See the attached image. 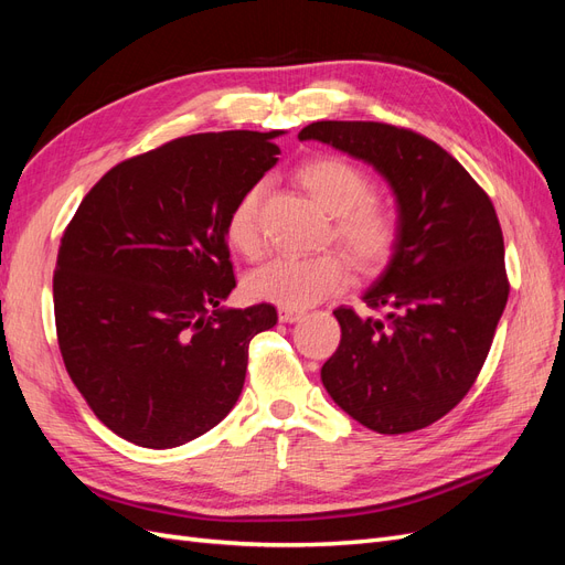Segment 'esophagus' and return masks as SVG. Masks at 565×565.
Listing matches in <instances>:
<instances>
[{
	"instance_id": "1",
	"label": "esophagus",
	"mask_w": 565,
	"mask_h": 565,
	"mask_svg": "<svg viewBox=\"0 0 565 565\" xmlns=\"http://www.w3.org/2000/svg\"><path fill=\"white\" fill-rule=\"evenodd\" d=\"M278 318H280V322H297V320L303 318V311H299V309H280Z\"/></svg>"
}]
</instances>
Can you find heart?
<instances>
[{
    "label": "heart",
    "mask_w": 565,
    "mask_h": 565,
    "mask_svg": "<svg viewBox=\"0 0 565 565\" xmlns=\"http://www.w3.org/2000/svg\"><path fill=\"white\" fill-rule=\"evenodd\" d=\"M297 181L320 207L334 216L332 235L344 245L355 266L380 270L398 245V221L374 198V183L361 167L344 158H313L297 169ZM262 185L254 183L237 195L226 216V241L254 259L262 252L259 231ZM351 280V262L337 249L311 256L280 254L256 266L245 278V292L254 301L306 309L341 292Z\"/></svg>",
    "instance_id": "obj_1"
}]
</instances>
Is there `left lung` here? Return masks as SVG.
I'll list each match as a JSON object with an SVG mask.
<instances>
[{
    "instance_id": "obj_1",
    "label": "left lung",
    "mask_w": 565,
    "mask_h": 565,
    "mask_svg": "<svg viewBox=\"0 0 565 565\" xmlns=\"http://www.w3.org/2000/svg\"><path fill=\"white\" fill-rule=\"evenodd\" d=\"M367 162L391 185L398 245L363 301L339 306L341 341L320 370L332 401L377 434L424 429L467 396L509 297L504 241L486 191L422 134L324 119L299 131Z\"/></svg>"
}]
</instances>
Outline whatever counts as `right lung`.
<instances>
[{
    "instance_id": "obj_1",
    "label": "right lung",
    "mask_w": 565,
    "mask_h": 565,
    "mask_svg": "<svg viewBox=\"0 0 565 565\" xmlns=\"http://www.w3.org/2000/svg\"><path fill=\"white\" fill-rule=\"evenodd\" d=\"M282 131L193 134L119 162L82 200L54 270L67 374L110 431L164 450L207 434L241 398L270 303L226 309V216L278 162Z\"/></svg>"
}]
</instances>
